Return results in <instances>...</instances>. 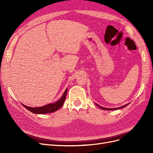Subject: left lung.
<instances>
[{"label": "left lung", "mask_w": 153, "mask_h": 153, "mask_svg": "<svg viewBox=\"0 0 153 153\" xmlns=\"http://www.w3.org/2000/svg\"><path fill=\"white\" fill-rule=\"evenodd\" d=\"M129 103H128V104H126V105H123V106H121V107H118V108H105V107H102V106H100L99 105H98V104H96V105L98 106H99V107L100 108H101V109H103V110H117V109H121V108H124V107H125V106H128V105H129Z\"/></svg>", "instance_id": "left-lung-1"}]
</instances>
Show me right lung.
I'll list each match as a JSON object with an SVG mask.
<instances>
[{
    "label": "right lung",
    "mask_w": 153,
    "mask_h": 153,
    "mask_svg": "<svg viewBox=\"0 0 153 153\" xmlns=\"http://www.w3.org/2000/svg\"><path fill=\"white\" fill-rule=\"evenodd\" d=\"M68 89H66L64 91V94H62V97L60 100H59L53 103H49L47 105H45L43 106H40V107H30V106H27L24 104L22 105L24 106L25 108H27L30 112L34 113V114H48L52 113L53 112H55L57 110H59L60 108L62 106L64 101L66 99V96L67 94Z\"/></svg>",
    "instance_id": "right-lung-1"
}]
</instances>
